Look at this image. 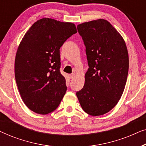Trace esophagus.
I'll return each instance as SVG.
<instances>
[{
    "label": "esophagus",
    "instance_id": "1",
    "mask_svg": "<svg viewBox=\"0 0 146 146\" xmlns=\"http://www.w3.org/2000/svg\"><path fill=\"white\" fill-rule=\"evenodd\" d=\"M74 73L71 74L69 75V78H70V79L74 78Z\"/></svg>",
    "mask_w": 146,
    "mask_h": 146
}]
</instances>
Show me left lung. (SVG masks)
Segmentation results:
<instances>
[{"label": "left lung", "mask_w": 146, "mask_h": 146, "mask_svg": "<svg viewBox=\"0 0 146 146\" xmlns=\"http://www.w3.org/2000/svg\"><path fill=\"white\" fill-rule=\"evenodd\" d=\"M86 46L88 69L83 88L76 92L83 110L97 116L114 108L122 95L129 69L123 38L104 19L77 26Z\"/></svg>", "instance_id": "1"}]
</instances>
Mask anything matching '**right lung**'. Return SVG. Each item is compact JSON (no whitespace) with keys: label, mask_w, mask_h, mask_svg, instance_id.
<instances>
[{"label":"right lung","mask_w":146,"mask_h":146,"mask_svg":"<svg viewBox=\"0 0 146 146\" xmlns=\"http://www.w3.org/2000/svg\"><path fill=\"white\" fill-rule=\"evenodd\" d=\"M76 33L73 23L45 18L24 36L16 55L15 79L24 103L34 112H52L62 100L67 86L60 72V48Z\"/></svg>","instance_id":"1"}]
</instances>
